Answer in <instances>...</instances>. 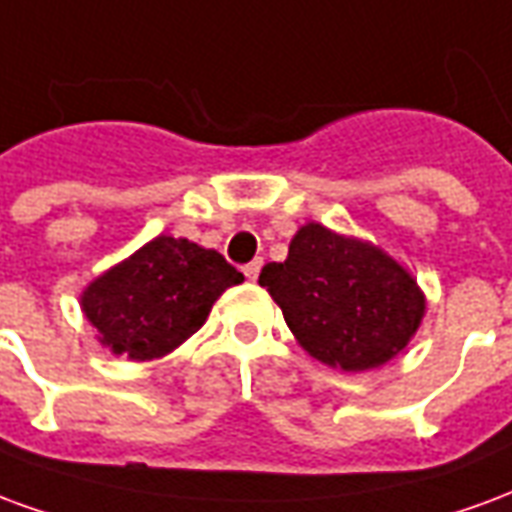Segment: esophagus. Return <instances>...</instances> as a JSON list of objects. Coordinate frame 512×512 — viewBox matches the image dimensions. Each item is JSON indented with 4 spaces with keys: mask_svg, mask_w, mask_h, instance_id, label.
<instances>
[{
    "mask_svg": "<svg viewBox=\"0 0 512 512\" xmlns=\"http://www.w3.org/2000/svg\"><path fill=\"white\" fill-rule=\"evenodd\" d=\"M260 268H263V260H252V263H249V266H244L246 279H249V282H255L257 274H260Z\"/></svg>",
    "mask_w": 512,
    "mask_h": 512,
    "instance_id": "esophagus-1",
    "label": "esophagus"
}]
</instances>
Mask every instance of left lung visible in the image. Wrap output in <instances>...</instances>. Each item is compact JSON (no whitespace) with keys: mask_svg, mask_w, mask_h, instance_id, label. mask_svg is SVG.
Returning <instances> with one entry per match:
<instances>
[{"mask_svg":"<svg viewBox=\"0 0 512 512\" xmlns=\"http://www.w3.org/2000/svg\"><path fill=\"white\" fill-rule=\"evenodd\" d=\"M260 285L296 343L323 365L362 373L395 359L425 318V293L384 249L318 222L296 230L285 263H268Z\"/></svg>","mask_w":512,"mask_h":512,"instance_id":"1","label":"left lung"}]
</instances>
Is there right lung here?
Listing matches in <instances>:
<instances>
[{
    "instance_id": "obj_1",
    "label": "right lung",
    "mask_w": 512,
    "mask_h": 512,
    "mask_svg": "<svg viewBox=\"0 0 512 512\" xmlns=\"http://www.w3.org/2000/svg\"><path fill=\"white\" fill-rule=\"evenodd\" d=\"M241 282L216 249L156 235L82 290V312L112 354L153 362L186 343L213 301Z\"/></svg>"
}]
</instances>
